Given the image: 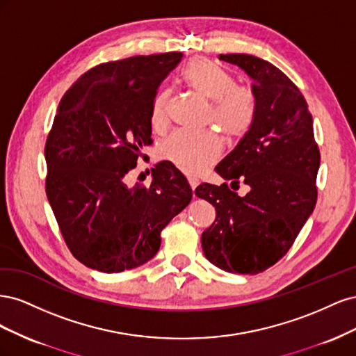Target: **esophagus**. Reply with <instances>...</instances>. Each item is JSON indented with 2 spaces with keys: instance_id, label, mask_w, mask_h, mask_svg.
I'll return each mask as SVG.
<instances>
[{
  "instance_id": "obj_1",
  "label": "esophagus",
  "mask_w": 356,
  "mask_h": 356,
  "mask_svg": "<svg viewBox=\"0 0 356 356\" xmlns=\"http://www.w3.org/2000/svg\"><path fill=\"white\" fill-rule=\"evenodd\" d=\"M187 181H188V186H190V188L193 190V193H195L196 187L199 186V179H197V178H195V177H188V178H187Z\"/></svg>"
}]
</instances>
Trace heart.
<instances>
[{
	"mask_svg": "<svg viewBox=\"0 0 356 356\" xmlns=\"http://www.w3.org/2000/svg\"><path fill=\"white\" fill-rule=\"evenodd\" d=\"M181 81L188 90L211 102L207 123L222 129L225 138L238 141L254 123L257 104L254 93L245 86L234 84L233 75L207 58H193L181 71ZM169 93L160 92L149 111V123L156 132L169 126ZM159 156L187 175H199L221 156V143L212 132L191 134L179 131L159 145Z\"/></svg>",
	"mask_w": 356,
	"mask_h": 356,
	"instance_id": "b5f03b06",
	"label": "heart"
}]
</instances>
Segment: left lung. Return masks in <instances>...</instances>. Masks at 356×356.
Listing matches in <instances>:
<instances>
[{"instance_id":"8db88e82","label":"left lung","mask_w":356,"mask_h":356,"mask_svg":"<svg viewBox=\"0 0 356 356\" xmlns=\"http://www.w3.org/2000/svg\"><path fill=\"white\" fill-rule=\"evenodd\" d=\"M218 58L250 75L257 111L250 132L215 170L250 191L241 197L227 184L207 182L196 188L217 211L202 248L225 272L257 275L289 251L314 211L321 154L305 96L281 70L243 53Z\"/></svg>"}]
</instances>
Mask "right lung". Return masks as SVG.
Masks as SVG:
<instances>
[{"label": "right lung", "mask_w": 356, "mask_h": 356, "mask_svg": "<svg viewBox=\"0 0 356 356\" xmlns=\"http://www.w3.org/2000/svg\"><path fill=\"white\" fill-rule=\"evenodd\" d=\"M181 58L170 51L99 63L59 102L44 147L46 193L68 250L95 270L147 263L161 230L191 200L187 179L169 161L152 169L149 186L123 182L141 147L153 143L152 104Z\"/></svg>", "instance_id": "right-lung-1"}]
</instances>
